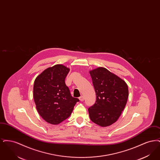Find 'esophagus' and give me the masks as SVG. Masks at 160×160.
<instances>
[{"label":"esophagus","mask_w":160,"mask_h":160,"mask_svg":"<svg viewBox=\"0 0 160 160\" xmlns=\"http://www.w3.org/2000/svg\"><path fill=\"white\" fill-rule=\"evenodd\" d=\"M79 99L81 101H84V97L83 96H81L80 98H79Z\"/></svg>","instance_id":"1"}]
</instances>
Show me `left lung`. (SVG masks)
Here are the masks:
<instances>
[{
    "label": "left lung",
    "mask_w": 160,
    "mask_h": 160,
    "mask_svg": "<svg viewBox=\"0 0 160 160\" xmlns=\"http://www.w3.org/2000/svg\"><path fill=\"white\" fill-rule=\"evenodd\" d=\"M97 95L93 106L88 108L92 121L102 127L116 122L128 98V88L121 78L104 67L89 71Z\"/></svg>",
    "instance_id": "1"
}]
</instances>
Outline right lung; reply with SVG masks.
I'll return each instance as SVG.
<instances>
[{
  "label": "right lung",
  "instance_id": "1",
  "mask_svg": "<svg viewBox=\"0 0 160 160\" xmlns=\"http://www.w3.org/2000/svg\"><path fill=\"white\" fill-rule=\"evenodd\" d=\"M70 69L57 64L43 71L35 80L33 98L39 115L46 122L58 125L71 115L79 99L73 98L65 79Z\"/></svg>",
  "mask_w": 160,
  "mask_h": 160
}]
</instances>
